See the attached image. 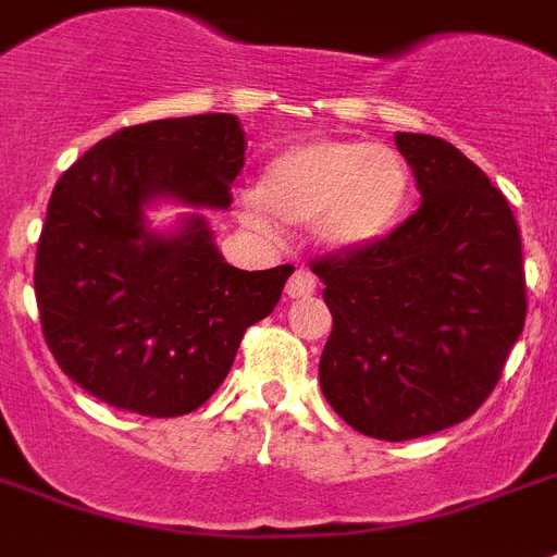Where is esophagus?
<instances>
[{"instance_id":"obj_1","label":"esophagus","mask_w":557,"mask_h":557,"mask_svg":"<svg viewBox=\"0 0 557 557\" xmlns=\"http://www.w3.org/2000/svg\"><path fill=\"white\" fill-rule=\"evenodd\" d=\"M315 277L309 274L307 269H297L295 274H292V280L286 283V295L292 297V300H297V297H309V295H315Z\"/></svg>"}]
</instances>
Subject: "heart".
I'll use <instances>...</instances> for the list:
<instances>
[{
  "label": "heart",
  "mask_w": 557,
  "mask_h": 557,
  "mask_svg": "<svg viewBox=\"0 0 557 557\" xmlns=\"http://www.w3.org/2000/svg\"><path fill=\"white\" fill-rule=\"evenodd\" d=\"M411 169L400 151L356 139H315L280 151L260 189L239 195V219L280 239L286 224H309L330 253H364L388 239L406 215Z\"/></svg>",
  "instance_id": "b5f03b06"
}]
</instances>
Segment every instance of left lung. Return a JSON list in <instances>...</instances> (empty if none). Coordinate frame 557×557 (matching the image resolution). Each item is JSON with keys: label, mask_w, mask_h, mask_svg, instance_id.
Here are the masks:
<instances>
[{"label": "left lung", "mask_w": 557, "mask_h": 557, "mask_svg": "<svg viewBox=\"0 0 557 557\" xmlns=\"http://www.w3.org/2000/svg\"><path fill=\"white\" fill-rule=\"evenodd\" d=\"M420 207L364 253L312 265L333 315L318 380L335 414L380 441L456 426L487 400L525 324L515 212L447 139L394 134Z\"/></svg>", "instance_id": "1"}]
</instances>
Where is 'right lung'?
<instances>
[{"mask_svg":"<svg viewBox=\"0 0 557 557\" xmlns=\"http://www.w3.org/2000/svg\"><path fill=\"white\" fill-rule=\"evenodd\" d=\"M231 113L122 127L63 172L34 265L46 345L108 406L177 418L210 400L245 330L274 312L295 265L224 262L203 210H227L245 163ZM186 206L157 232L147 210Z\"/></svg>","mask_w":557,"mask_h":557,"instance_id":"add662e5","label":"right lung"}]
</instances>
